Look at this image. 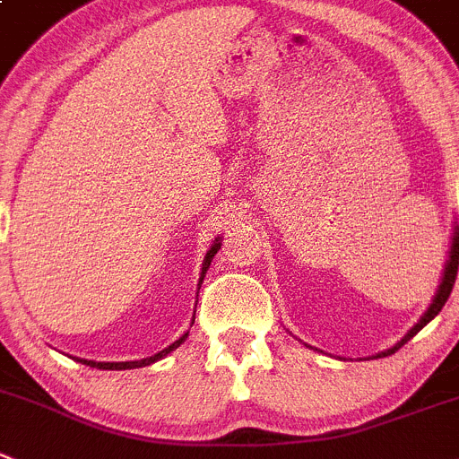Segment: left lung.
I'll list each match as a JSON object with an SVG mask.
<instances>
[{
	"mask_svg": "<svg viewBox=\"0 0 459 459\" xmlns=\"http://www.w3.org/2000/svg\"><path fill=\"white\" fill-rule=\"evenodd\" d=\"M457 268H459V225H455V234H453V246H451V252H448L446 268H444V277H442V283H439V290H437V295H435L433 304H430V307H429V311L423 313V317H421V320H419L417 325H414L412 329L408 331V335H405V338L401 340V342H396L394 347H392V349H387V351L378 353L377 358L390 356V353H394L396 349H399V347H403V344L408 342L410 338H414V335H417L419 331L423 329V326L429 325V322L433 320V317L437 316L439 311H442V308H444V304H446V299H448V295H451L453 286H455Z\"/></svg>",
	"mask_w": 459,
	"mask_h": 459,
	"instance_id": "1",
	"label": "left lung"
}]
</instances>
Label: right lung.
I'll return each mask as SVG.
<instances>
[{
    "instance_id": "1",
    "label": "right lung",
    "mask_w": 459,
    "mask_h": 459,
    "mask_svg": "<svg viewBox=\"0 0 459 459\" xmlns=\"http://www.w3.org/2000/svg\"><path fill=\"white\" fill-rule=\"evenodd\" d=\"M218 247H221V243H213L212 250H209L207 256H204L203 277H204V273H207L209 264H212L213 255H216V252H218ZM200 281H203V279H200ZM186 335H189V333H185L180 340H176V342H173L171 347L161 349L160 353H155V356H151V358H143V360H133V363H94V360H81V363H82V365H90V368H96V369H134V368H146V365L155 363V360H160V358H164V356H167V353H171L176 347H180V344L185 342Z\"/></svg>"
}]
</instances>
